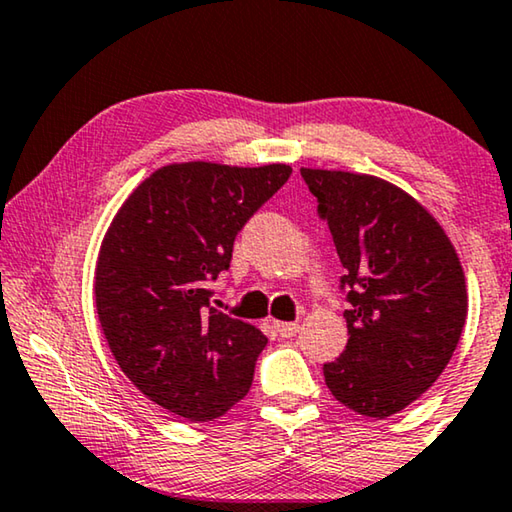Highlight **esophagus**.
<instances>
[{"label": "esophagus", "instance_id": "obj_1", "mask_svg": "<svg viewBox=\"0 0 512 512\" xmlns=\"http://www.w3.org/2000/svg\"><path fill=\"white\" fill-rule=\"evenodd\" d=\"M273 329L278 331L280 338H292V335L299 333V322H273Z\"/></svg>", "mask_w": 512, "mask_h": 512}]
</instances>
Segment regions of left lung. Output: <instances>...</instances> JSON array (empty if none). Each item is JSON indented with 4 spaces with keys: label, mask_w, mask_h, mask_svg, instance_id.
Wrapping results in <instances>:
<instances>
[{
    "label": "left lung",
    "mask_w": 512,
    "mask_h": 512,
    "mask_svg": "<svg viewBox=\"0 0 512 512\" xmlns=\"http://www.w3.org/2000/svg\"><path fill=\"white\" fill-rule=\"evenodd\" d=\"M345 276L349 340L324 363L333 398L386 418L421 398L451 361L467 322V282L437 218L370 174L301 167Z\"/></svg>",
    "instance_id": "obj_1"
}]
</instances>
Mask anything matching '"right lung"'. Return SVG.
Here are the masks:
<instances>
[{
  "label": "right lung",
  "instance_id": "add662e5",
  "mask_svg": "<svg viewBox=\"0 0 512 512\" xmlns=\"http://www.w3.org/2000/svg\"><path fill=\"white\" fill-rule=\"evenodd\" d=\"M292 167L172 163L121 204L96 262V312L119 368L151 402L188 421L246 398L266 335L211 308L236 234Z\"/></svg>",
  "mask_w": 512,
  "mask_h": 512
}]
</instances>
